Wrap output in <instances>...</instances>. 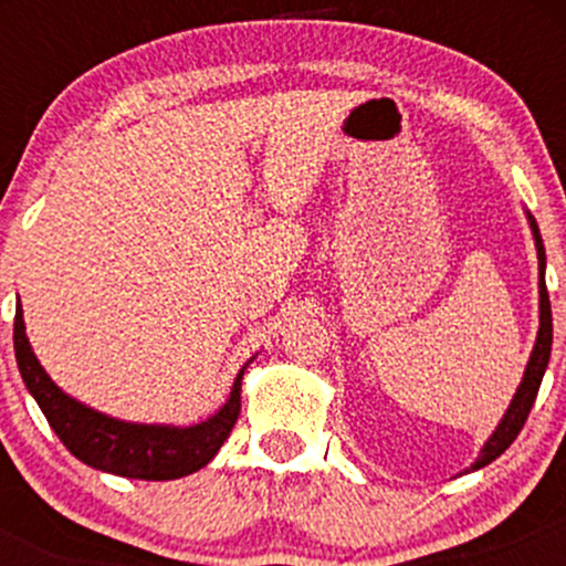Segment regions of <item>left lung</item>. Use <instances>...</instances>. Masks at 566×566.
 Listing matches in <instances>:
<instances>
[{"label": "left lung", "mask_w": 566, "mask_h": 566, "mask_svg": "<svg viewBox=\"0 0 566 566\" xmlns=\"http://www.w3.org/2000/svg\"><path fill=\"white\" fill-rule=\"evenodd\" d=\"M530 229H532V239H535V250H537V269H541V282H537V290H541V327H537V337L535 346H532L527 369H524V378L518 382L516 394H513L509 409H505L503 420H500L492 437L484 441L482 452H479L476 463L471 465L469 471H479L484 465H490L492 460L500 458L509 447L513 444V439L518 437V431L524 428V420H527L532 405H535L537 388H541L545 367H548L551 359V343H554V319H551V301H548V290H545V247H543V237L541 229H537L535 218L527 212Z\"/></svg>", "instance_id": "1"}]
</instances>
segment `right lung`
Returning <instances> with one entry per match:
<instances>
[{
  "label": "right lung",
  "mask_w": 566,
  "mask_h": 566,
  "mask_svg": "<svg viewBox=\"0 0 566 566\" xmlns=\"http://www.w3.org/2000/svg\"><path fill=\"white\" fill-rule=\"evenodd\" d=\"M15 359L21 378L34 396L48 423L66 444V450L82 463L114 476L146 479V482H167L205 469L216 458L223 441L229 439L233 423L242 409V378L247 365L233 378L226 405L207 420L193 426H165V423H129L112 418L106 412L82 405L69 396L39 365L34 348L25 337V322L21 301L15 303Z\"/></svg>",
  "instance_id": "right-lung-1"
}]
</instances>
